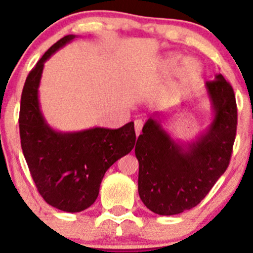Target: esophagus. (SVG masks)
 <instances>
[{"mask_svg": "<svg viewBox=\"0 0 253 253\" xmlns=\"http://www.w3.org/2000/svg\"><path fill=\"white\" fill-rule=\"evenodd\" d=\"M142 127H143L142 120H136V121H134V131H136L137 136H139V133H141Z\"/></svg>", "mask_w": 253, "mask_h": 253, "instance_id": "1", "label": "esophagus"}]
</instances>
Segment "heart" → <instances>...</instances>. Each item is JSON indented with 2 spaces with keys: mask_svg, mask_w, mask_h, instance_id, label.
<instances>
[{
  "mask_svg": "<svg viewBox=\"0 0 253 253\" xmlns=\"http://www.w3.org/2000/svg\"><path fill=\"white\" fill-rule=\"evenodd\" d=\"M158 67L163 72H176L177 81L171 88L172 94H175L180 89L197 83L203 72L202 65L197 60H193V58L185 60L178 53H168L163 56L158 62Z\"/></svg>",
  "mask_w": 253,
  "mask_h": 253,
  "instance_id": "heart-1",
  "label": "heart"
}]
</instances>
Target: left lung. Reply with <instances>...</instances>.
Returning <instances> with one entry per match:
<instances>
[{"label": "left lung", "mask_w": 253, "mask_h": 253, "mask_svg": "<svg viewBox=\"0 0 253 253\" xmlns=\"http://www.w3.org/2000/svg\"><path fill=\"white\" fill-rule=\"evenodd\" d=\"M205 90L211 120L195 138H174L162 125L169 112H155L137 139L138 193L153 213L174 215L196 207L228 168L236 136L235 94L220 73Z\"/></svg>", "instance_id": "left-lung-1"}]
</instances>
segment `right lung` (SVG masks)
Segmentation results:
<instances>
[{
	"label": "right lung",
	"instance_id": "1",
	"mask_svg": "<svg viewBox=\"0 0 253 253\" xmlns=\"http://www.w3.org/2000/svg\"><path fill=\"white\" fill-rule=\"evenodd\" d=\"M76 38L71 34L58 40L30 71L19 112L20 144L38 191L48 205L68 213L95 202L106 170L136 143L132 121L116 129L91 127L75 132L57 131L47 124L39 101L44 65Z\"/></svg>",
	"mask_w": 253,
	"mask_h": 253
}]
</instances>
